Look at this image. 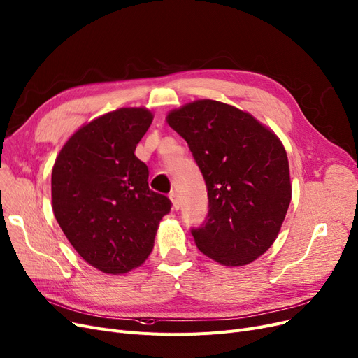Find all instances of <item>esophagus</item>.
Segmentation results:
<instances>
[{"mask_svg": "<svg viewBox=\"0 0 358 358\" xmlns=\"http://www.w3.org/2000/svg\"><path fill=\"white\" fill-rule=\"evenodd\" d=\"M169 199H171V202H172V208H174L176 210L180 209V197H178V194H177L176 192H172V193L169 194Z\"/></svg>", "mask_w": 358, "mask_h": 358, "instance_id": "34e87169", "label": "esophagus"}]
</instances>
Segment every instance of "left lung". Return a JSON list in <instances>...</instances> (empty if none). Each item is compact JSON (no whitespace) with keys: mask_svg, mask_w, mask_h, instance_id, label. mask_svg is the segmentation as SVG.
<instances>
[{"mask_svg":"<svg viewBox=\"0 0 358 358\" xmlns=\"http://www.w3.org/2000/svg\"><path fill=\"white\" fill-rule=\"evenodd\" d=\"M187 141L208 190V214L192 236L222 266H245L273 245L292 196L280 140L254 116L215 100L168 115Z\"/></svg>","mask_w":358,"mask_h":358,"instance_id":"obj_1","label":"left lung"}]
</instances>
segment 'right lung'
<instances>
[{"label":"right lung","mask_w":358,"mask_h":358,"mask_svg":"<svg viewBox=\"0 0 358 358\" xmlns=\"http://www.w3.org/2000/svg\"><path fill=\"white\" fill-rule=\"evenodd\" d=\"M145 109H119L79 128L51 174L52 213L76 252L92 267L122 274L153 249L166 196L149 189V168L134 155L152 124Z\"/></svg>","instance_id":"1"}]
</instances>
